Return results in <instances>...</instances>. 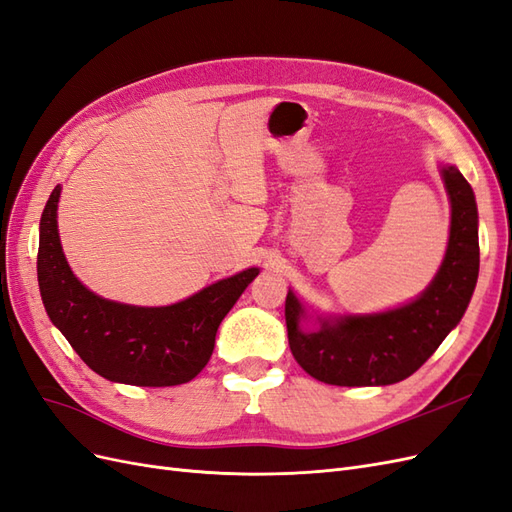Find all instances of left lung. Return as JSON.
I'll return each instance as SVG.
<instances>
[{
  "mask_svg": "<svg viewBox=\"0 0 512 512\" xmlns=\"http://www.w3.org/2000/svg\"><path fill=\"white\" fill-rule=\"evenodd\" d=\"M440 173L451 198V235L440 271L421 297L380 314L318 318V329L303 331L305 307L288 290V344L312 378L335 386H384L406 380L466 314L478 280L476 200L455 166H442Z\"/></svg>",
  "mask_w": 512,
  "mask_h": 512,
  "instance_id": "obj_1",
  "label": "left lung"
}]
</instances>
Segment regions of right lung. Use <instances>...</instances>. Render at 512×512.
<instances>
[{"instance_id": "obj_1", "label": "right lung", "mask_w": 512, "mask_h": 512, "mask_svg": "<svg viewBox=\"0 0 512 512\" xmlns=\"http://www.w3.org/2000/svg\"><path fill=\"white\" fill-rule=\"evenodd\" d=\"M59 194L61 185L46 200L38 245V286L51 322L111 382L175 386L196 378L211 359L220 322L260 269H245L166 307L102 299L76 280L61 250Z\"/></svg>"}]
</instances>
